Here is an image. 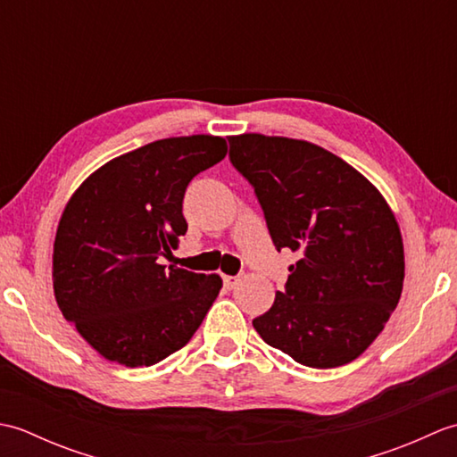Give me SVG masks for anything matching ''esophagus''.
<instances>
[{"mask_svg": "<svg viewBox=\"0 0 457 457\" xmlns=\"http://www.w3.org/2000/svg\"><path fill=\"white\" fill-rule=\"evenodd\" d=\"M237 280H239V277H229V275H226V277H223V287H226L228 290H231V288H236V285H237Z\"/></svg>", "mask_w": 457, "mask_h": 457, "instance_id": "1", "label": "esophagus"}]
</instances>
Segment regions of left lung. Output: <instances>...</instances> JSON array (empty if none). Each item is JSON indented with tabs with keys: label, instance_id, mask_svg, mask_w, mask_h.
<instances>
[{
	"label": "left lung",
	"instance_id": "obj_1",
	"mask_svg": "<svg viewBox=\"0 0 457 457\" xmlns=\"http://www.w3.org/2000/svg\"><path fill=\"white\" fill-rule=\"evenodd\" d=\"M229 159L255 188L277 251L298 257L253 328L300 365L353 361L403 293L404 247L389 204L352 164L308 141L231 135Z\"/></svg>",
	"mask_w": 457,
	"mask_h": 457
}]
</instances>
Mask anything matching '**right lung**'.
Masks as SVG:
<instances>
[{
    "label": "right lung",
    "instance_id": "right-lung-1",
    "mask_svg": "<svg viewBox=\"0 0 457 457\" xmlns=\"http://www.w3.org/2000/svg\"><path fill=\"white\" fill-rule=\"evenodd\" d=\"M226 153L213 135L153 141L94 170L68 200L53 249L54 298L108 361H162L190 342L220 295V275L162 259L188 229V182Z\"/></svg>",
    "mask_w": 457,
    "mask_h": 457
}]
</instances>
